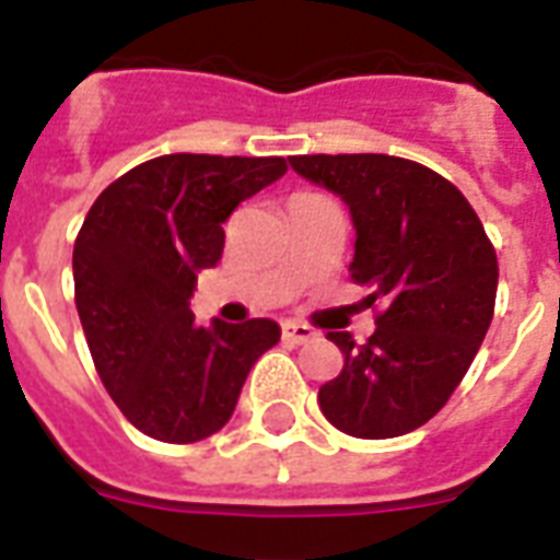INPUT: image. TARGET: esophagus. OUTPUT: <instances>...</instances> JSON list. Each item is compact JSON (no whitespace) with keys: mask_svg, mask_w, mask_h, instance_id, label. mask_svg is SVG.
Returning <instances> with one entry per match:
<instances>
[{"mask_svg":"<svg viewBox=\"0 0 560 560\" xmlns=\"http://www.w3.org/2000/svg\"><path fill=\"white\" fill-rule=\"evenodd\" d=\"M283 339L292 345H304V342H310V339H315V330L306 325H298V322H285Z\"/></svg>","mask_w":560,"mask_h":560,"instance_id":"obj_1","label":"esophagus"}]
</instances>
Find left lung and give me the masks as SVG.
<instances>
[{
  "label": "left lung",
  "mask_w": 560,
  "mask_h": 560,
  "mask_svg": "<svg viewBox=\"0 0 560 560\" xmlns=\"http://www.w3.org/2000/svg\"><path fill=\"white\" fill-rule=\"evenodd\" d=\"M289 165L334 191L357 230L351 277L381 301L377 330L345 354L318 389L327 422L360 440L422 428L464 381L493 322L499 265L485 226L455 185L431 167L384 153L292 155Z\"/></svg>",
  "instance_id": "obj_1"
}]
</instances>
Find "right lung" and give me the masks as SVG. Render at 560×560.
I'll use <instances>...</instances> for the list:
<instances>
[{
  "label": "right lung",
  "mask_w": 560,
  "mask_h": 560,
  "mask_svg": "<svg viewBox=\"0 0 560 560\" xmlns=\"http://www.w3.org/2000/svg\"><path fill=\"white\" fill-rule=\"evenodd\" d=\"M285 159L171 153L132 167L91 206L73 247L88 348L129 422L162 443H197L233 416L280 325H195L197 275L224 254L233 209L285 174Z\"/></svg>",
  "instance_id": "add662e5"
}]
</instances>
